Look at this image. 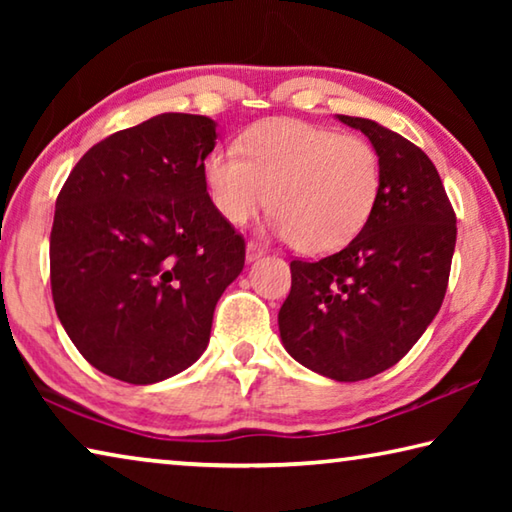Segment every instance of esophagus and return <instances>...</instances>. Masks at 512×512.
I'll list each match as a JSON object with an SVG mask.
<instances>
[{"instance_id": "34e87169", "label": "esophagus", "mask_w": 512, "mask_h": 512, "mask_svg": "<svg viewBox=\"0 0 512 512\" xmlns=\"http://www.w3.org/2000/svg\"><path fill=\"white\" fill-rule=\"evenodd\" d=\"M266 253V250L259 246V244H255V241H248V246H246V259L248 262H257L259 257H262Z\"/></svg>"}]
</instances>
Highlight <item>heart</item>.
I'll return each mask as SVG.
<instances>
[{
    "mask_svg": "<svg viewBox=\"0 0 512 512\" xmlns=\"http://www.w3.org/2000/svg\"><path fill=\"white\" fill-rule=\"evenodd\" d=\"M205 183L225 221L246 225L271 205L275 230L302 253L339 250L368 223L381 194V158L361 135L300 119L248 128L241 153L216 149Z\"/></svg>",
    "mask_w": 512,
    "mask_h": 512,
    "instance_id": "obj_1",
    "label": "heart"
}]
</instances>
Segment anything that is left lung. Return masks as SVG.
Listing matches in <instances>:
<instances>
[{"mask_svg": "<svg viewBox=\"0 0 512 512\" xmlns=\"http://www.w3.org/2000/svg\"><path fill=\"white\" fill-rule=\"evenodd\" d=\"M375 144L381 194L368 223L339 253L293 259L277 314L287 352L336 381L395 366L443 305L456 214L427 153L377 121L339 115Z\"/></svg>", "mask_w": 512, "mask_h": 512, "instance_id": "8db88e82", "label": "left lung"}]
</instances>
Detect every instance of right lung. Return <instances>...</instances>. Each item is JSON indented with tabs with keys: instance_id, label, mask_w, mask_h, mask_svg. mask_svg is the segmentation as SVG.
<instances>
[{
	"instance_id": "1",
	"label": "right lung",
	"mask_w": 512,
	"mask_h": 512,
	"mask_svg": "<svg viewBox=\"0 0 512 512\" xmlns=\"http://www.w3.org/2000/svg\"><path fill=\"white\" fill-rule=\"evenodd\" d=\"M214 144L210 117L164 112L94 144L60 189L51 296L103 375L155 384L210 343L216 302L246 259L244 237L207 194Z\"/></svg>"
}]
</instances>
